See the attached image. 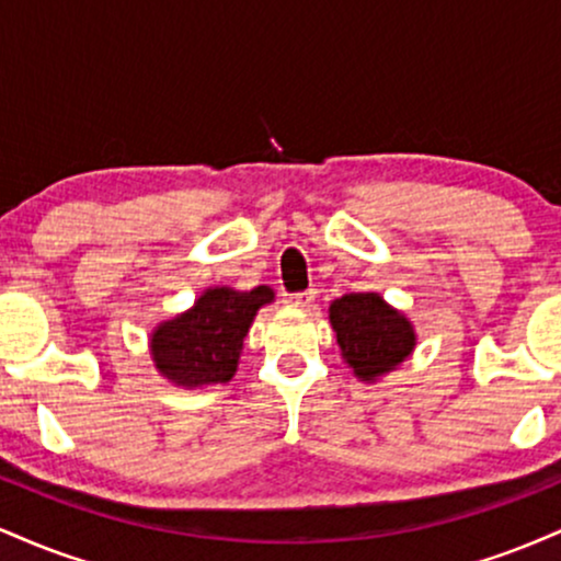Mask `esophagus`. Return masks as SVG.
I'll list each match as a JSON object with an SVG mask.
<instances>
[{"instance_id": "34e87169", "label": "esophagus", "mask_w": 561, "mask_h": 561, "mask_svg": "<svg viewBox=\"0 0 561 561\" xmlns=\"http://www.w3.org/2000/svg\"><path fill=\"white\" fill-rule=\"evenodd\" d=\"M313 300H317V289H302V293L285 295L287 306H295V308H308Z\"/></svg>"}]
</instances>
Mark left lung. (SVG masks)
<instances>
[{"label":"left lung","instance_id":"obj_1","mask_svg":"<svg viewBox=\"0 0 561 561\" xmlns=\"http://www.w3.org/2000/svg\"><path fill=\"white\" fill-rule=\"evenodd\" d=\"M343 358L362 379H375L414 351V327L377 293H351L330 306Z\"/></svg>","mask_w":561,"mask_h":561}]
</instances>
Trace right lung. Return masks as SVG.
I'll list each match as a JSON object with an SVG mask.
<instances>
[{"label":"right lung","mask_w":561,"mask_h":561,"mask_svg":"<svg viewBox=\"0 0 561 561\" xmlns=\"http://www.w3.org/2000/svg\"><path fill=\"white\" fill-rule=\"evenodd\" d=\"M272 300L268 287L250 293L216 287L199 295L190 311L152 332V358L160 375L186 388L229 382L255 311Z\"/></svg>","instance_id":"add662e5"}]
</instances>
